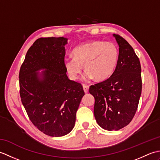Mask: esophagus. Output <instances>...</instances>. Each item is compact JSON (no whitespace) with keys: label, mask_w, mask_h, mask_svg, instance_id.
<instances>
[{"label":"esophagus","mask_w":160,"mask_h":160,"mask_svg":"<svg viewBox=\"0 0 160 160\" xmlns=\"http://www.w3.org/2000/svg\"><path fill=\"white\" fill-rule=\"evenodd\" d=\"M82 87H83V89H84V93H88V91H89V86L86 85V84H83Z\"/></svg>","instance_id":"esophagus-1"}]
</instances>
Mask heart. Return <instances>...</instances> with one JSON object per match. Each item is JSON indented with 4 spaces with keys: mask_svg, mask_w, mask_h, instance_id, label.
<instances>
[{
    "mask_svg": "<svg viewBox=\"0 0 160 160\" xmlns=\"http://www.w3.org/2000/svg\"><path fill=\"white\" fill-rule=\"evenodd\" d=\"M72 56L64 62L71 79H78L83 65L85 79L95 78L97 80H104L113 73L118 62L119 51L113 42L92 40L76 47Z\"/></svg>",
    "mask_w": 160,
    "mask_h": 160,
    "instance_id": "b5f03b06",
    "label": "heart"
}]
</instances>
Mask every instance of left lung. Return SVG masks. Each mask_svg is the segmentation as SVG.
Instances as JSON below:
<instances>
[{
	"mask_svg": "<svg viewBox=\"0 0 160 160\" xmlns=\"http://www.w3.org/2000/svg\"><path fill=\"white\" fill-rule=\"evenodd\" d=\"M113 36L119 45L117 67L107 80L89 87L95 98V118L100 127L108 131H118L131 122L142 85L140 62L134 49L122 36Z\"/></svg>",
	"mask_w": 160,
	"mask_h": 160,
	"instance_id": "obj_1",
	"label": "left lung"
}]
</instances>
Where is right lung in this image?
Wrapping results in <instances>:
<instances>
[{
  "label": "right lung",
  "instance_id": "right-lung-1",
  "mask_svg": "<svg viewBox=\"0 0 160 160\" xmlns=\"http://www.w3.org/2000/svg\"><path fill=\"white\" fill-rule=\"evenodd\" d=\"M67 43L63 37L37 39L27 52L19 72L20 96L29 120L52 137L63 136L72 130L84 95L82 84L67 76ZM40 69L46 71L36 72Z\"/></svg>",
  "mask_w": 160,
  "mask_h": 160
}]
</instances>
